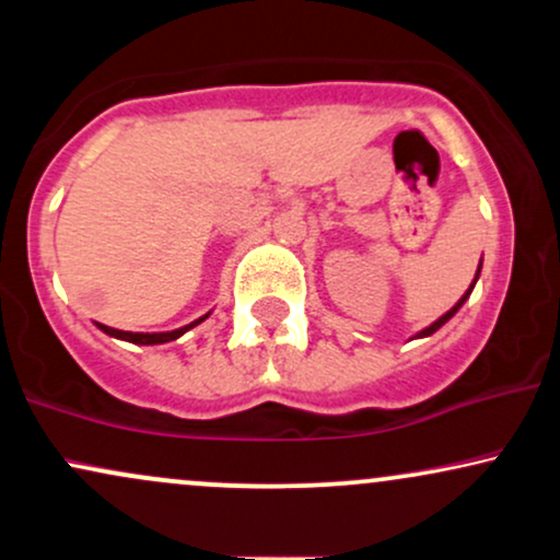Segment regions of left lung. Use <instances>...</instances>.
I'll return each mask as SVG.
<instances>
[{
    "mask_svg": "<svg viewBox=\"0 0 560 560\" xmlns=\"http://www.w3.org/2000/svg\"><path fill=\"white\" fill-rule=\"evenodd\" d=\"M479 273H481V260H479L477 276H474L471 287H468V289H466V292H464V298H460L458 302H455V305H453V307H450V311L445 313V316H440V318H436V320H434V324H429V326H427V329H421L419 334H416V337H410V339H423V337H432V334H434L436 329H442V326H445V324H447V320H450V318H453V316H455V313H458V311H460V307H464V302H466L468 298H471L474 287H477V281H479Z\"/></svg>",
    "mask_w": 560,
    "mask_h": 560,
    "instance_id": "8db88e82",
    "label": "left lung"
}]
</instances>
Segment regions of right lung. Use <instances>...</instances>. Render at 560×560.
I'll return each instance as SVG.
<instances>
[{
	"label": "right lung",
	"mask_w": 560,
	"mask_h": 560,
	"mask_svg": "<svg viewBox=\"0 0 560 560\" xmlns=\"http://www.w3.org/2000/svg\"><path fill=\"white\" fill-rule=\"evenodd\" d=\"M210 313H205L202 318L191 320V324L182 326V329H173V331H120V329H113V326H105V324H96V329L105 331L107 337H115V339H124V342H131V345H165V342H173V339H178L182 334H186L189 329H195L197 324H202L205 318H208Z\"/></svg>",
	"instance_id": "right-lung-1"
}]
</instances>
